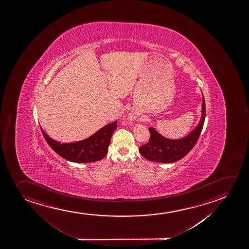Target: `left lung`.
Wrapping results in <instances>:
<instances>
[{
  "label": "left lung",
  "mask_w": 249,
  "mask_h": 249,
  "mask_svg": "<svg viewBox=\"0 0 249 249\" xmlns=\"http://www.w3.org/2000/svg\"><path fill=\"white\" fill-rule=\"evenodd\" d=\"M206 115L205 101L202 96V117L198 124L187 136L180 139H169L150 127L149 142L140 146V153L145 159L153 162L169 163L181 160L193 149L202 132Z\"/></svg>",
  "instance_id": "8db88e82"
}]
</instances>
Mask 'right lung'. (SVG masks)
I'll list each match as a JSON object with an SVG mask.
<instances>
[{"label":"right lung","mask_w":249,"mask_h":249,"mask_svg":"<svg viewBox=\"0 0 249 249\" xmlns=\"http://www.w3.org/2000/svg\"><path fill=\"white\" fill-rule=\"evenodd\" d=\"M117 128V120L103 126L92 136L80 142L61 143L52 139L40 127L48 145L64 160L73 162H92L106 156L111 137Z\"/></svg>","instance_id":"obj_1"}]
</instances>
